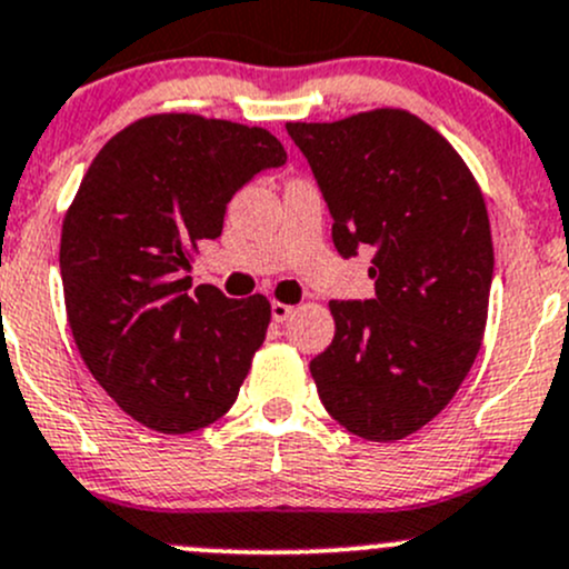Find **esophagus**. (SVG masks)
I'll return each mask as SVG.
<instances>
[{
  "mask_svg": "<svg viewBox=\"0 0 569 569\" xmlns=\"http://www.w3.org/2000/svg\"><path fill=\"white\" fill-rule=\"evenodd\" d=\"M291 311H295V306H286V302L274 300L272 302V321H278V325H280V321H286L291 317Z\"/></svg>",
  "mask_w": 569,
  "mask_h": 569,
  "instance_id": "1",
  "label": "esophagus"
}]
</instances>
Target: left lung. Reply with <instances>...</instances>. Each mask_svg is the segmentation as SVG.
Listing matches in <instances>:
<instances>
[{
	"instance_id": "obj_1",
	"label": "left lung",
	"mask_w": 569,
	"mask_h": 569,
	"mask_svg": "<svg viewBox=\"0 0 569 569\" xmlns=\"http://www.w3.org/2000/svg\"><path fill=\"white\" fill-rule=\"evenodd\" d=\"M306 153L343 258L371 244L375 297L332 300L336 336L311 360L325 410L391 443L432 421L468 377L487 325L492 237L468 164L407 109L286 123Z\"/></svg>"
}]
</instances>
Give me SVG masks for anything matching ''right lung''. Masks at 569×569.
I'll return each instance as SVG.
<instances>
[{
	"label": "right lung",
	"instance_id": "1",
	"mask_svg": "<svg viewBox=\"0 0 569 569\" xmlns=\"http://www.w3.org/2000/svg\"><path fill=\"white\" fill-rule=\"evenodd\" d=\"M286 151L258 126L168 112L134 120L84 173L62 220L68 325L90 375L142 427L187 435L226 416L269 327V300L183 274L228 200Z\"/></svg>",
	"mask_w": 569,
	"mask_h": 569
}]
</instances>
